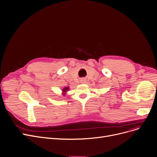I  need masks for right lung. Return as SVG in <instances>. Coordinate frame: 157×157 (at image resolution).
<instances>
[{
    "label": "right lung",
    "mask_w": 157,
    "mask_h": 157,
    "mask_svg": "<svg viewBox=\"0 0 157 157\" xmlns=\"http://www.w3.org/2000/svg\"><path fill=\"white\" fill-rule=\"evenodd\" d=\"M68 90H69V87H65V88H63V89L62 90V91L65 93V92H66Z\"/></svg>",
    "instance_id": "obj_1"
}]
</instances>
